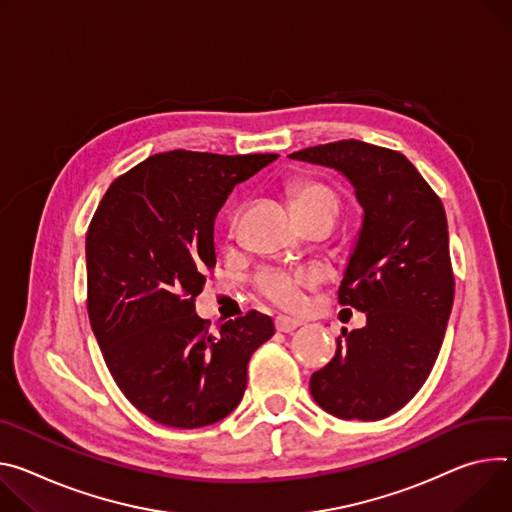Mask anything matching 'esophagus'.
<instances>
[{"label":"esophagus","instance_id":"34e87169","mask_svg":"<svg viewBox=\"0 0 512 512\" xmlns=\"http://www.w3.org/2000/svg\"><path fill=\"white\" fill-rule=\"evenodd\" d=\"M300 327V322L294 320V318H288V316H277L275 318V329L280 333H292Z\"/></svg>","mask_w":512,"mask_h":512}]
</instances>
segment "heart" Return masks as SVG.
<instances>
[{"instance_id":"heart-1","label":"heart","mask_w":512,"mask_h":512,"mask_svg":"<svg viewBox=\"0 0 512 512\" xmlns=\"http://www.w3.org/2000/svg\"><path fill=\"white\" fill-rule=\"evenodd\" d=\"M288 194L292 200V208L298 218H304L314 212H335L337 196L329 183H324L314 177H300L288 185ZM312 275L308 271H280V269H265L257 275V290L271 300L273 304L286 310H298L304 304L302 288L310 284Z\"/></svg>"}]
</instances>
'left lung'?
<instances>
[{"label":"left lung","instance_id":"8db88e82","mask_svg":"<svg viewBox=\"0 0 512 512\" xmlns=\"http://www.w3.org/2000/svg\"><path fill=\"white\" fill-rule=\"evenodd\" d=\"M290 157L343 171L365 212L339 304L365 312L367 324L341 331L310 394L345 421H380L423 388L445 337L455 294L445 208L416 167L386 147L347 138Z\"/></svg>","mask_w":512,"mask_h":512}]
</instances>
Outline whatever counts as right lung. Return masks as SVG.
Here are the masks:
<instances>
[{
	"label": "right lung",
	"instance_id": "obj_1",
	"mask_svg": "<svg viewBox=\"0 0 512 512\" xmlns=\"http://www.w3.org/2000/svg\"><path fill=\"white\" fill-rule=\"evenodd\" d=\"M275 153H157L112 181L85 237L87 314L122 394L153 421L198 429L235 410L273 337L257 310L216 331L196 296L216 267L214 218Z\"/></svg>",
	"mask_w": 512,
	"mask_h": 512
}]
</instances>
